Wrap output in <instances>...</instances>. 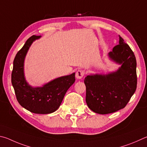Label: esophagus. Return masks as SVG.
Masks as SVG:
<instances>
[{
  "label": "esophagus",
  "instance_id": "obj_1",
  "mask_svg": "<svg viewBox=\"0 0 147 147\" xmlns=\"http://www.w3.org/2000/svg\"><path fill=\"white\" fill-rule=\"evenodd\" d=\"M84 74H85V72H84V70H82V69H79L76 71V78L78 79H82L83 78V76H84Z\"/></svg>",
  "mask_w": 147,
  "mask_h": 147
}]
</instances>
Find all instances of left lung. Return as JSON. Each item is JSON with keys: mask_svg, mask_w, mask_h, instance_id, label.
Segmentation results:
<instances>
[{"mask_svg": "<svg viewBox=\"0 0 147 147\" xmlns=\"http://www.w3.org/2000/svg\"><path fill=\"white\" fill-rule=\"evenodd\" d=\"M109 55L121 64L119 69L108 75L88 76L84 80L86 104L99 114H110L125 108L137 88L136 57L121 37Z\"/></svg>", "mask_w": 147, "mask_h": 147, "instance_id": "left-lung-1", "label": "left lung"}]
</instances>
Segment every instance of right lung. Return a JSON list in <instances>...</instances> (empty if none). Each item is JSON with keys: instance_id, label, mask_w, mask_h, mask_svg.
<instances>
[{"instance_id": "right-lung-1", "label": "right lung", "mask_w": 147, "mask_h": 147, "mask_svg": "<svg viewBox=\"0 0 147 147\" xmlns=\"http://www.w3.org/2000/svg\"><path fill=\"white\" fill-rule=\"evenodd\" d=\"M38 38L40 36L30 37L15 55L11 83L17 101L22 107L35 114H47L60 107L66 92L75 82V73L57 78L42 87H31L24 78V61L33 41Z\"/></svg>"}]
</instances>
